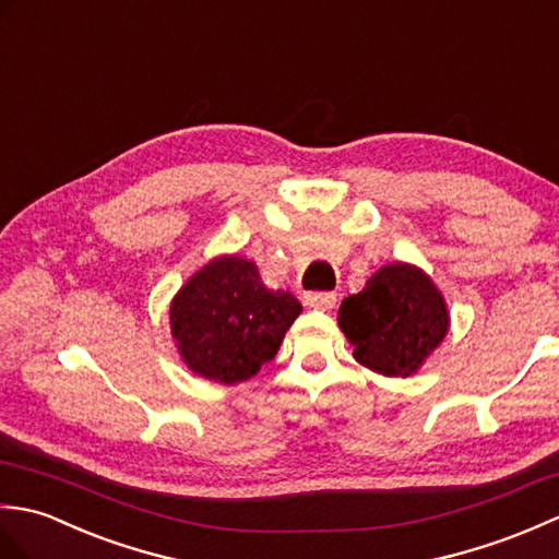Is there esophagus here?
Returning a JSON list of instances; mask_svg holds the SVG:
<instances>
[{
  "instance_id": "obj_1",
  "label": "esophagus",
  "mask_w": 559,
  "mask_h": 559,
  "mask_svg": "<svg viewBox=\"0 0 559 559\" xmlns=\"http://www.w3.org/2000/svg\"><path fill=\"white\" fill-rule=\"evenodd\" d=\"M306 306L318 308V311H332L334 304H337V294L334 292H308L304 296Z\"/></svg>"
}]
</instances>
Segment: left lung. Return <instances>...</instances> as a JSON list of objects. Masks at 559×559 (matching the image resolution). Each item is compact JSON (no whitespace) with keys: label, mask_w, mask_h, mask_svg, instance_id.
<instances>
[{"label":"left lung","mask_w":559,"mask_h":559,"mask_svg":"<svg viewBox=\"0 0 559 559\" xmlns=\"http://www.w3.org/2000/svg\"><path fill=\"white\" fill-rule=\"evenodd\" d=\"M337 320L356 361L390 378L416 373L450 330L442 294L408 263L380 267L364 292L346 296Z\"/></svg>","instance_id":"obj_1"}]
</instances>
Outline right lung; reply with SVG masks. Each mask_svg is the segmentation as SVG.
<instances>
[{
  "mask_svg": "<svg viewBox=\"0 0 559 559\" xmlns=\"http://www.w3.org/2000/svg\"><path fill=\"white\" fill-rule=\"evenodd\" d=\"M301 304L267 289L253 260L222 255L183 284L169 308L171 337L195 376L222 384L253 378L275 358Z\"/></svg>",
  "mask_w": 559,
  "mask_h": 559,
  "instance_id": "obj_1",
  "label": "right lung"
}]
</instances>
